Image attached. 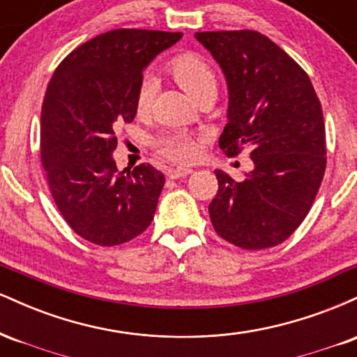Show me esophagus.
<instances>
[{
	"mask_svg": "<svg viewBox=\"0 0 357 357\" xmlns=\"http://www.w3.org/2000/svg\"><path fill=\"white\" fill-rule=\"evenodd\" d=\"M191 173H192L191 167H186V166H181V167H171V169H167V176H169L171 179L183 178V176H188V174H191Z\"/></svg>",
	"mask_w": 357,
	"mask_h": 357,
	"instance_id": "34e87169",
	"label": "esophagus"
}]
</instances>
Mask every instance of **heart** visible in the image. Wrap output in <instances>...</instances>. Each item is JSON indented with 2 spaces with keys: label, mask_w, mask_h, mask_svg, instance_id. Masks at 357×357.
Returning <instances> with one entry per match:
<instances>
[{
  "label": "heart",
  "mask_w": 357,
  "mask_h": 357,
  "mask_svg": "<svg viewBox=\"0 0 357 357\" xmlns=\"http://www.w3.org/2000/svg\"><path fill=\"white\" fill-rule=\"evenodd\" d=\"M167 72L173 75L191 97H198L204 90L216 89V75L211 65L196 53H179L167 61ZM155 90V82L144 77L136 90V110L144 114L149 110ZM155 147L162 155L173 161H191L198 155V139L186 132H167L155 139Z\"/></svg>",
  "instance_id": "b5f03b06"
}]
</instances>
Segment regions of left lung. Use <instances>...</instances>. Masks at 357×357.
Returning <instances> with one entry per match:
<instances>
[{"label":"left lung","instance_id":"obj_1","mask_svg":"<svg viewBox=\"0 0 357 357\" xmlns=\"http://www.w3.org/2000/svg\"><path fill=\"white\" fill-rule=\"evenodd\" d=\"M228 85V124L220 149L250 147L243 181L216 169L218 192L208 206L221 238L245 250L289 238L312 206L326 171V129L309 75L265 35L252 30L199 31Z\"/></svg>","mask_w":357,"mask_h":357}]
</instances>
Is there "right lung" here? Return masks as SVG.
I'll list each match as a JSON object with an SVG mask.
<instances>
[{"instance_id": "1", "label": "right lung", "mask_w": 357, "mask_h": 357, "mask_svg": "<svg viewBox=\"0 0 357 357\" xmlns=\"http://www.w3.org/2000/svg\"><path fill=\"white\" fill-rule=\"evenodd\" d=\"M183 33L121 28L89 40L56 67L40 119V153L61 216L82 238L114 247L151 225L165 174L119 171L116 127L136 117L142 70Z\"/></svg>"}]
</instances>
